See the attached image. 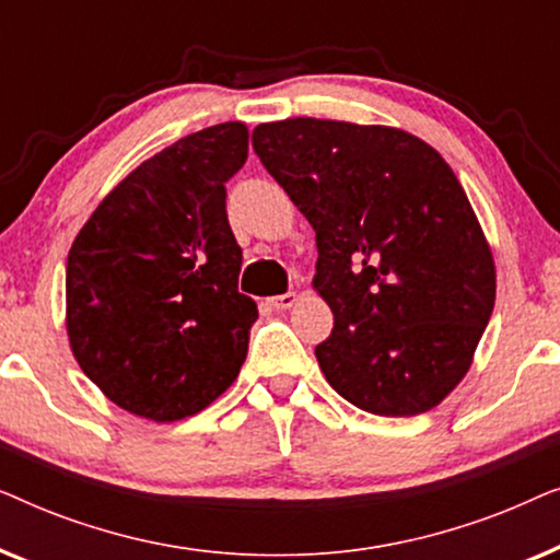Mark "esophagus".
<instances>
[{"instance_id":"1","label":"esophagus","mask_w":560,"mask_h":560,"mask_svg":"<svg viewBox=\"0 0 560 560\" xmlns=\"http://www.w3.org/2000/svg\"><path fill=\"white\" fill-rule=\"evenodd\" d=\"M295 301H298L295 293H282V295L270 298V305L275 311H288V308H293Z\"/></svg>"}]
</instances>
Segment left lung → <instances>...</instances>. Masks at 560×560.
I'll list each match as a JSON object with an SVG mask.
<instances>
[{"mask_svg":"<svg viewBox=\"0 0 560 560\" xmlns=\"http://www.w3.org/2000/svg\"><path fill=\"white\" fill-rule=\"evenodd\" d=\"M252 148L316 232L328 385L374 416L435 408L469 372L497 290L446 160L402 129L311 117L259 125Z\"/></svg>","mask_w":560,"mask_h":560,"instance_id":"1","label":"left lung"}]
</instances>
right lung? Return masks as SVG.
Here are the masks:
<instances>
[{
  "label": "right lung",
  "mask_w": 560,
  "mask_h": 560,
  "mask_svg": "<svg viewBox=\"0 0 560 560\" xmlns=\"http://www.w3.org/2000/svg\"><path fill=\"white\" fill-rule=\"evenodd\" d=\"M247 144L242 121L173 142L98 203L68 252L73 357L121 410L155 423L196 416L247 359L259 313L236 288L242 247L226 219Z\"/></svg>",
  "instance_id": "add662e5"
}]
</instances>
